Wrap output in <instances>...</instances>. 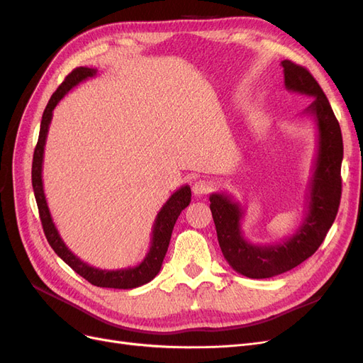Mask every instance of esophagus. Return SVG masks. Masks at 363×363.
<instances>
[{
  "label": "esophagus",
  "mask_w": 363,
  "mask_h": 363,
  "mask_svg": "<svg viewBox=\"0 0 363 363\" xmlns=\"http://www.w3.org/2000/svg\"><path fill=\"white\" fill-rule=\"evenodd\" d=\"M192 191H194L195 195H199V196L207 195L208 192L212 191V183L208 182V180H206V179H199V180L194 182Z\"/></svg>",
  "instance_id": "obj_1"
}]
</instances>
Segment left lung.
I'll return each instance as SVG.
<instances>
[{
    "label": "left lung",
    "mask_w": 363,
    "mask_h": 363,
    "mask_svg": "<svg viewBox=\"0 0 363 363\" xmlns=\"http://www.w3.org/2000/svg\"><path fill=\"white\" fill-rule=\"evenodd\" d=\"M281 67L286 91L313 98L303 113L312 116L318 128V148L307 191V212L301 225L281 242L272 245L251 244L240 228L244 218L242 206L224 192H215L208 196L223 255L230 267L250 279L279 276L309 259L320 248L335 221L342 191V133L332 106L321 86L306 68L291 60H283Z\"/></svg>",
    "instance_id": "8db88e82"
}]
</instances>
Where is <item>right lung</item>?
Returning <instances> with one entry per match:
<instances>
[{"label": "right lung", "instance_id": "obj_1", "mask_svg": "<svg viewBox=\"0 0 363 363\" xmlns=\"http://www.w3.org/2000/svg\"><path fill=\"white\" fill-rule=\"evenodd\" d=\"M95 75H96V69L94 68H86V67L75 68L71 74L67 75V79H65V82L57 87V91L54 92L52 96L50 98V101L42 115L38 145L35 148V155H33L31 183H33V191H35V199L39 208L43 233H45L48 244L54 251H56V255L65 263H68V265L79 274V276H82L89 283L95 284V286L113 288V289H133L151 281L159 274L164 255H167L168 251L174 224L177 221V218L182 213L183 208L188 207L191 203V188L188 184L182 186V188L175 191L169 196L168 201L162 206L160 212L155 219V224H152L150 250L145 255L144 260L133 268H121V269L95 268V267L87 265V263L83 262L80 257H77L67 247V244H65L63 239L60 238L56 225L52 223V218H51L47 199H45V192H43V182H42L43 150H45V142H47L48 128L52 119L54 107L59 104V101L72 89V87L87 80L89 77H95Z\"/></svg>", "mask_w": 363, "mask_h": 363}]
</instances>
